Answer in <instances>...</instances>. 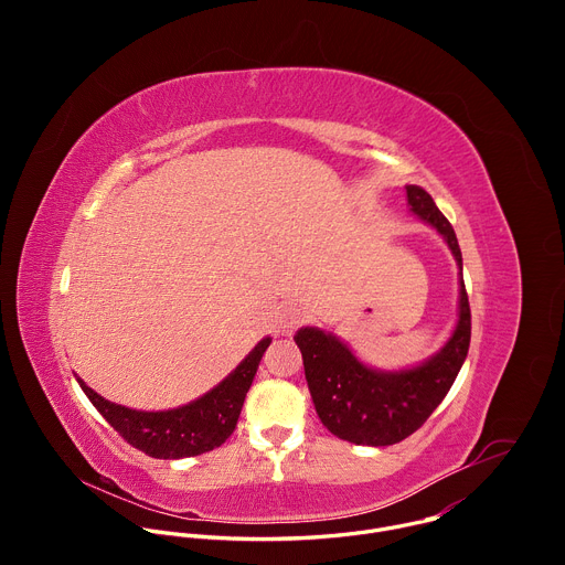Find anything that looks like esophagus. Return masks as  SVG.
<instances>
[{"label": "esophagus", "mask_w": 565, "mask_h": 565, "mask_svg": "<svg viewBox=\"0 0 565 565\" xmlns=\"http://www.w3.org/2000/svg\"><path fill=\"white\" fill-rule=\"evenodd\" d=\"M303 308H299V306H295V303H290V306H286L281 312H279V319H277V324H279V329L281 331H292L295 327H299L301 321H303Z\"/></svg>", "instance_id": "34e87169"}]
</instances>
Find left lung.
Returning a JSON list of instances; mask_svg holds the SVG:
<instances>
[{
  "instance_id": "obj_1",
  "label": "left lung",
  "mask_w": 565,
  "mask_h": 565,
  "mask_svg": "<svg viewBox=\"0 0 565 565\" xmlns=\"http://www.w3.org/2000/svg\"><path fill=\"white\" fill-rule=\"evenodd\" d=\"M412 212L431 223L449 244L458 266L462 255L447 216L418 185H407ZM471 340V310L460 279V315L445 349L418 369L377 373L360 364L353 353L333 335L317 329H301L295 344L303 358L306 382L315 412L324 427L355 445L384 447L418 431L451 388Z\"/></svg>"
}]
</instances>
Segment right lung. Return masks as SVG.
<instances>
[{"label": "right lung", "mask_w": 565, "mask_h": 565, "mask_svg": "<svg viewBox=\"0 0 565 565\" xmlns=\"http://www.w3.org/2000/svg\"><path fill=\"white\" fill-rule=\"evenodd\" d=\"M268 347L270 338L262 340L218 386L172 412H134L105 399L79 377L77 382L89 395L92 405L131 447L151 458H188L212 451L232 436L246 393Z\"/></svg>", "instance_id": "add662e5"}]
</instances>
